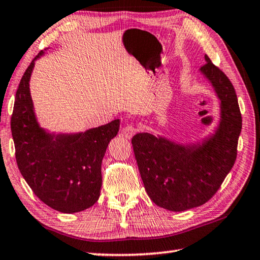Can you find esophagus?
Instances as JSON below:
<instances>
[{"mask_svg":"<svg viewBox=\"0 0 260 260\" xmlns=\"http://www.w3.org/2000/svg\"><path fill=\"white\" fill-rule=\"evenodd\" d=\"M136 132H138V129H136L133 125H127V126L124 127V128H122L121 134H122V136H124V138L131 139L132 136H133L136 133Z\"/></svg>","mask_w":260,"mask_h":260,"instance_id":"obj_1","label":"esophagus"}]
</instances>
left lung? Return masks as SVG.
I'll use <instances>...</instances> for the list:
<instances>
[{"instance_id": "1", "label": "left lung", "mask_w": 260, "mask_h": 260, "mask_svg": "<svg viewBox=\"0 0 260 260\" xmlns=\"http://www.w3.org/2000/svg\"><path fill=\"white\" fill-rule=\"evenodd\" d=\"M200 73L219 101V122L213 133L193 142L152 133L132 139L148 196L160 208L181 212L206 203L221 186L236 159L242 117L234 87L208 56Z\"/></svg>"}]
</instances>
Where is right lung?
Masks as SVG:
<instances>
[{
	"label": "right lung",
	"mask_w": 260,
	"mask_h": 260,
	"mask_svg": "<svg viewBox=\"0 0 260 260\" xmlns=\"http://www.w3.org/2000/svg\"><path fill=\"white\" fill-rule=\"evenodd\" d=\"M26 70L16 93L11 133L16 160L25 181L43 203L63 213H76L98 202L101 165L110 141L119 132L112 120L77 133H55L43 128L35 114L29 80L35 60Z\"/></svg>",
	"instance_id": "add662e5"
}]
</instances>
